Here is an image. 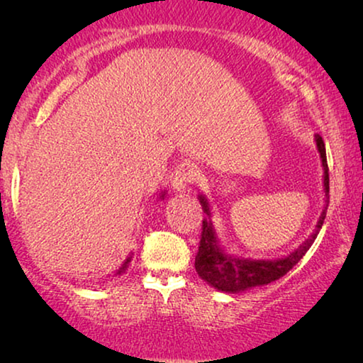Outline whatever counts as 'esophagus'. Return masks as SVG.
I'll use <instances>...</instances> for the list:
<instances>
[{"mask_svg":"<svg viewBox=\"0 0 363 363\" xmlns=\"http://www.w3.org/2000/svg\"><path fill=\"white\" fill-rule=\"evenodd\" d=\"M196 178H198L196 167L191 165V163H183V165L178 167L175 175H173V180H172L173 190L183 193L188 186L196 182Z\"/></svg>","mask_w":363,"mask_h":363,"instance_id":"1","label":"esophagus"}]
</instances>
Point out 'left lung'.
I'll use <instances>...</instances> for the list:
<instances>
[{
    "label": "left lung",
    "mask_w": 363,
    "mask_h": 363,
    "mask_svg": "<svg viewBox=\"0 0 363 363\" xmlns=\"http://www.w3.org/2000/svg\"><path fill=\"white\" fill-rule=\"evenodd\" d=\"M315 145L320 155L322 170H324L322 180H324L325 205L319 216V221H317L314 233L289 255L276 257V259H255V257H245L226 252L225 247L220 245L215 225L211 221L210 201H208L205 195H198L203 211L208 215V218L203 220L201 241L200 247H198V255L195 257V269L203 281H206L208 284L218 291L228 292V294L245 292L247 289H252V287L266 286L271 284L272 281L281 279L309 251L312 242L315 241L317 235H319L322 225H324L327 206H329V167H327L325 143L320 135H315Z\"/></svg>",
    "instance_id": "1"
}]
</instances>
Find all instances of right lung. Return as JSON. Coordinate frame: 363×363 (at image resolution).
Segmentation results:
<instances>
[{
    "label": "right lung",
    "mask_w": 363,
    "mask_h": 363,
    "mask_svg": "<svg viewBox=\"0 0 363 363\" xmlns=\"http://www.w3.org/2000/svg\"><path fill=\"white\" fill-rule=\"evenodd\" d=\"M165 193H167V191L163 190V191L160 193V196H158V198H160V200H163V198H165ZM130 261H132V256L128 255V256H127V259L123 261V264H122L121 267H118V269L116 271V274H113V276H122L123 272H127V269H128V264H130ZM108 277H111V276H108Z\"/></svg>",
    "instance_id": "obj_1"
}]
</instances>
